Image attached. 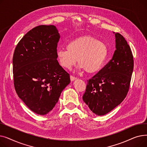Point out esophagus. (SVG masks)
Wrapping results in <instances>:
<instances>
[{"label":"esophagus","instance_id":"34e87169","mask_svg":"<svg viewBox=\"0 0 147 147\" xmlns=\"http://www.w3.org/2000/svg\"><path fill=\"white\" fill-rule=\"evenodd\" d=\"M76 79H77V78H76L75 76H70V80H71V81H74V80H75Z\"/></svg>","mask_w":147,"mask_h":147}]
</instances>
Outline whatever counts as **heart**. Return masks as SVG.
Segmentation results:
<instances>
[{
    "label": "heart",
    "instance_id": "b5f03b06",
    "mask_svg": "<svg viewBox=\"0 0 147 147\" xmlns=\"http://www.w3.org/2000/svg\"><path fill=\"white\" fill-rule=\"evenodd\" d=\"M107 56L106 45L90 36H83L69 42L66 49L57 51L60 65L71 69L77 62L80 69L88 73H95L102 68Z\"/></svg>",
    "mask_w": 147,
    "mask_h": 147
}]
</instances>
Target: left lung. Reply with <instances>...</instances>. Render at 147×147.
<instances>
[{
  "label": "left lung",
  "mask_w": 147,
  "mask_h": 147,
  "mask_svg": "<svg viewBox=\"0 0 147 147\" xmlns=\"http://www.w3.org/2000/svg\"><path fill=\"white\" fill-rule=\"evenodd\" d=\"M115 49L112 59L88 80L83 101L98 115L113 110L126 98L134 69V57L123 36L115 34Z\"/></svg>",
  "instance_id": "left-lung-1"
}]
</instances>
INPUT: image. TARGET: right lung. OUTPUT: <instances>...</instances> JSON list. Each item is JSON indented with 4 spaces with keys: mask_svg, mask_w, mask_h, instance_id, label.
I'll return each mask as SVG.
<instances>
[{
    "mask_svg": "<svg viewBox=\"0 0 147 147\" xmlns=\"http://www.w3.org/2000/svg\"><path fill=\"white\" fill-rule=\"evenodd\" d=\"M59 38L55 26H38L23 36L14 51L15 89L29 109L39 115L53 109L70 83L69 74L57 59Z\"/></svg>",
    "mask_w": 147,
    "mask_h": 147,
    "instance_id": "right-lung-1",
    "label": "right lung"
}]
</instances>
